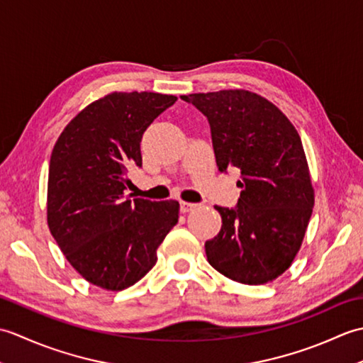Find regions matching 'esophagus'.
Segmentation results:
<instances>
[{
  "label": "esophagus",
  "instance_id": "1",
  "mask_svg": "<svg viewBox=\"0 0 363 363\" xmlns=\"http://www.w3.org/2000/svg\"><path fill=\"white\" fill-rule=\"evenodd\" d=\"M198 204H195V203H187V201H181V212H190V211H194L195 207H196Z\"/></svg>",
  "mask_w": 363,
  "mask_h": 363
}]
</instances>
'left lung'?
I'll return each instance as SVG.
<instances>
[{
	"label": "left lung",
	"mask_w": 363,
	"mask_h": 363,
	"mask_svg": "<svg viewBox=\"0 0 363 363\" xmlns=\"http://www.w3.org/2000/svg\"><path fill=\"white\" fill-rule=\"evenodd\" d=\"M211 125L220 172L240 168V198L221 215L206 256L218 273L259 285L287 269L303 243L315 194L301 137L290 120L254 91L235 89L182 95Z\"/></svg>",
	"instance_id": "1"
}]
</instances>
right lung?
Here are the masks:
<instances>
[{
  "label": "right lung",
  "mask_w": 363,
  "mask_h": 363,
  "mask_svg": "<svg viewBox=\"0 0 363 363\" xmlns=\"http://www.w3.org/2000/svg\"><path fill=\"white\" fill-rule=\"evenodd\" d=\"M176 96L112 91L76 115L54 145L46 220L84 279L120 291L156 265L179 203L125 196L128 169L142 167V135Z\"/></svg>",
  "instance_id": "add662e5"
}]
</instances>
